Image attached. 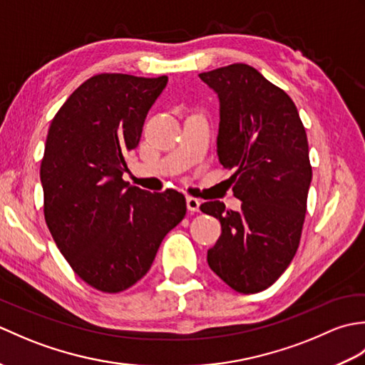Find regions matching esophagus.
Returning <instances> with one entry per match:
<instances>
[{"mask_svg": "<svg viewBox=\"0 0 365 365\" xmlns=\"http://www.w3.org/2000/svg\"><path fill=\"white\" fill-rule=\"evenodd\" d=\"M187 207L190 212H199V207H200V200L196 197H187Z\"/></svg>", "mask_w": 365, "mask_h": 365, "instance_id": "obj_1", "label": "esophagus"}]
</instances>
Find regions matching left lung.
<instances>
[{
  "instance_id": "obj_1",
  "label": "left lung",
  "mask_w": 365,
  "mask_h": 365,
  "mask_svg": "<svg viewBox=\"0 0 365 365\" xmlns=\"http://www.w3.org/2000/svg\"><path fill=\"white\" fill-rule=\"evenodd\" d=\"M220 97L218 157L242 210L220 200L200 210L221 222L207 262L238 293L273 285L298 251L312 180L304 125L293 100L247 64L199 73Z\"/></svg>"
}]
</instances>
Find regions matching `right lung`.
Masks as SVG:
<instances>
[{
  "label": "right lung",
  "instance_id": "obj_1",
  "mask_svg": "<svg viewBox=\"0 0 365 365\" xmlns=\"http://www.w3.org/2000/svg\"><path fill=\"white\" fill-rule=\"evenodd\" d=\"M168 76L98 73L51 120L41 163L43 215L76 276L105 293L130 289L150 269L185 218L182 192H149L122 178Z\"/></svg>",
  "mask_w": 365,
  "mask_h": 365
}]
</instances>
